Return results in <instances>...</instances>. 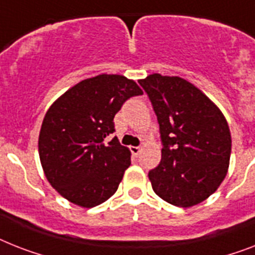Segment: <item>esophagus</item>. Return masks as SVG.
I'll use <instances>...</instances> for the list:
<instances>
[{
  "instance_id": "34e87169",
  "label": "esophagus",
  "mask_w": 255,
  "mask_h": 255,
  "mask_svg": "<svg viewBox=\"0 0 255 255\" xmlns=\"http://www.w3.org/2000/svg\"><path fill=\"white\" fill-rule=\"evenodd\" d=\"M141 152V148L140 146H131V153L133 156H138V153Z\"/></svg>"
}]
</instances>
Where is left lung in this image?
I'll return each instance as SVG.
<instances>
[{
  "mask_svg": "<svg viewBox=\"0 0 255 255\" xmlns=\"http://www.w3.org/2000/svg\"><path fill=\"white\" fill-rule=\"evenodd\" d=\"M138 84L160 124L161 162L149 171L153 191L177 207H192L212 195L229 166L232 137L219 107L181 77L150 74Z\"/></svg>",
  "mask_w": 255,
  "mask_h": 255,
  "instance_id": "obj_1",
  "label": "left lung"
}]
</instances>
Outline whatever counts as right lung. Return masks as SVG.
I'll return each instance as SVG.
<instances>
[{
  "label": "right lung",
  "instance_id": "right-lung-1",
  "mask_svg": "<svg viewBox=\"0 0 255 255\" xmlns=\"http://www.w3.org/2000/svg\"><path fill=\"white\" fill-rule=\"evenodd\" d=\"M142 90L119 74H99L74 85L45 114L39 133V157L56 191L80 207L92 208L115 194L131 152L118 137L114 117Z\"/></svg>",
  "mask_w": 255,
  "mask_h": 255
}]
</instances>
